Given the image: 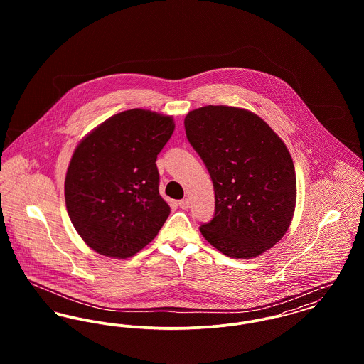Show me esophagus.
Here are the masks:
<instances>
[{"mask_svg": "<svg viewBox=\"0 0 364 364\" xmlns=\"http://www.w3.org/2000/svg\"><path fill=\"white\" fill-rule=\"evenodd\" d=\"M178 206L183 208V210H187V208H190V200L186 198V199H181L180 202H178Z\"/></svg>", "mask_w": 364, "mask_h": 364, "instance_id": "1", "label": "esophagus"}]
</instances>
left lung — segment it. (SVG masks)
<instances>
[{"instance_id": "1", "label": "left lung", "mask_w": 364, "mask_h": 364, "mask_svg": "<svg viewBox=\"0 0 364 364\" xmlns=\"http://www.w3.org/2000/svg\"><path fill=\"white\" fill-rule=\"evenodd\" d=\"M215 193L213 220L200 233L230 258L250 259L272 248L291 225L296 174L277 134L252 112L203 106L184 119Z\"/></svg>"}]
</instances>
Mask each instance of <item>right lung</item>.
<instances>
[{
    "label": "right lung",
    "mask_w": 364,
    "mask_h": 364,
    "mask_svg": "<svg viewBox=\"0 0 364 364\" xmlns=\"http://www.w3.org/2000/svg\"><path fill=\"white\" fill-rule=\"evenodd\" d=\"M173 131L171 116L131 109L77 144L65 177V203L76 232L98 254L134 257L169 217L156 161Z\"/></svg>",
    "instance_id": "obj_1"
}]
</instances>
